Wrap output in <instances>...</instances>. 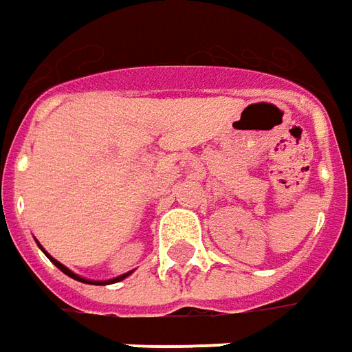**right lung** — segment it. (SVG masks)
Instances as JSON below:
<instances>
[{
    "instance_id": "right-lung-1",
    "label": "right lung",
    "mask_w": 352,
    "mask_h": 352,
    "mask_svg": "<svg viewBox=\"0 0 352 352\" xmlns=\"http://www.w3.org/2000/svg\"><path fill=\"white\" fill-rule=\"evenodd\" d=\"M42 251H43V249H42ZM43 253H45V251H43ZM45 254H47V253H45ZM47 258H50L51 263H53L55 266H57V268H59L60 272H65L67 276H70L72 280H78V282H82V283H91V285H109V283H116V282H120V280H124L126 276H130V274H132V272H126V274H122V276H118V278H113V280H105V282H94V280H86V278H80L78 274L70 272L67 266H63L59 261H55V258H53V256H50V254H47Z\"/></svg>"
}]
</instances>
